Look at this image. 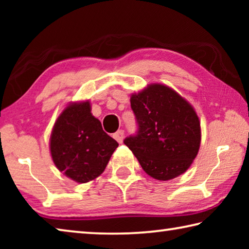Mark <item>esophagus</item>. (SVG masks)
Masks as SVG:
<instances>
[{"mask_svg": "<svg viewBox=\"0 0 249 249\" xmlns=\"http://www.w3.org/2000/svg\"><path fill=\"white\" fill-rule=\"evenodd\" d=\"M114 138L121 144V142H123V138H124V130L123 129L117 130V132L114 134Z\"/></svg>", "mask_w": 249, "mask_h": 249, "instance_id": "obj_1", "label": "esophagus"}]
</instances>
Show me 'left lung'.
Masks as SVG:
<instances>
[{"label": "left lung", "instance_id": "1", "mask_svg": "<svg viewBox=\"0 0 249 249\" xmlns=\"http://www.w3.org/2000/svg\"><path fill=\"white\" fill-rule=\"evenodd\" d=\"M130 107L138 130L124 144L146 174L166 181L187 171L201 142L200 121L192 105L171 88L153 83L132 94Z\"/></svg>", "mask_w": 249, "mask_h": 249}]
</instances>
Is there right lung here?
I'll use <instances>...</instances> for the list:
<instances>
[{"instance_id": "add662e5", "label": "right lung", "mask_w": 249, "mask_h": 249, "mask_svg": "<svg viewBox=\"0 0 249 249\" xmlns=\"http://www.w3.org/2000/svg\"><path fill=\"white\" fill-rule=\"evenodd\" d=\"M117 142L91 113L89 101L70 103L58 116L50 135V154L59 171L78 183L102 174Z\"/></svg>"}]
</instances>
